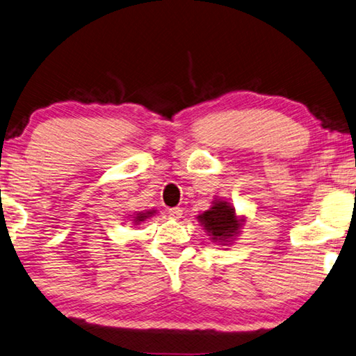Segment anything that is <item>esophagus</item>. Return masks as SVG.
<instances>
[{
  "mask_svg": "<svg viewBox=\"0 0 356 356\" xmlns=\"http://www.w3.org/2000/svg\"><path fill=\"white\" fill-rule=\"evenodd\" d=\"M184 210H182V208H170V210H168V214L171 216V218L172 219H179V218H182V213Z\"/></svg>",
  "mask_w": 356,
  "mask_h": 356,
  "instance_id": "1",
  "label": "esophagus"
}]
</instances>
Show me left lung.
Listing matches in <instances>:
<instances>
[{"label": "left lung", "mask_w": 356, "mask_h": 356, "mask_svg": "<svg viewBox=\"0 0 356 356\" xmlns=\"http://www.w3.org/2000/svg\"><path fill=\"white\" fill-rule=\"evenodd\" d=\"M197 219L204 228L210 233L214 242L228 243L241 229V222L236 218L234 208L224 200H214L210 210L197 216Z\"/></svg>", "instance_id": "left-lung-1"}]
</instances>
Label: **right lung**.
<instances>
[{"label": "right lung", "mask_w": 356, "mask_h": 356, "mask_svg": "<svg viewBox=\"0 0 356 356\" xmlns=\"http://www.w3.org/2000/svg\"><path fill=\"white\" fill-rule=\"evenodd\" d=\"M154 213V211H146V213H137L136 216H134V224L137 225V224H140V222H143L145 219H148L149 216Z\"/></svg>", "instance_id": "1"}]
</instances>
